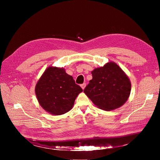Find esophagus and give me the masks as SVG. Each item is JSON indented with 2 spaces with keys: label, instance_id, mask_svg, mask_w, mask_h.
<instances>
[{
  "label": "esophagus",
  "instance_id": "esophagus-1",
  "mask_svg": "<svg viewBox=\"0 0 160 160\" xmlns=\"http://www.w3.org/2000/svg\"><path fill=\"white\" fill-rule=\"evenodd\" d=\"M80 86H81V88H82V89H83L85 88V87H86V83H82V84H81L80 85Z\"/></svg>",
  "mask_w": 160,
  "mask_h": 160
}]
</instances>
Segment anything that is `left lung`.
<instances>
[{
  "instance_id": "left-lung-1",
  "label": "left lung",
  "mask_w": 160,
  "mask_h": 160,
  "mask_svg": "<svg viewBox=\"0 0 160 160\" xmlns=\"http://www.w3.org/2000/svg\"><path fill=\"white\" fill-rule=\"evenodd\" d=\"M93 78L83 92L98 108L111 111L122 106L131 91V83L124 71L114 62L91 71Z\"/></svg>"
}]
</instances>
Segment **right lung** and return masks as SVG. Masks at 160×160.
Listing matches in <instances>:
<instances>
[{
    "instance_id": "right-lung-1",
    "label": "right lung",
    "mask_w": 160,
    "mask_h": 160,
    "mask_svg": "<svg viewBox=\"0 0 160 160\" xmlns=\"http://www.w3.org/2000/svg\"><path fill=\"white\" fill-rule=\"evenodd\" d=\"M82 89L63 68L49 67L35 88L40 106L50 114L60 115L71 110Z\"/></svg>"
}]
</instances>
